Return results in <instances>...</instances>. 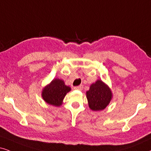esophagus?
<instances>
[{"label":"esophagus","mask_w":151,"mask_h":151,"mask_svg":"<svg viewBox=\"0 0 151 151\" xmlns=\"http://www.w3.org/2000/svg\"><path fill=\"white\" fill-rule=\"evenodd\" d=\"M83 86L82 85H80V86H75L74 87V89L75 90H79V91H81L82 89H83Z\"/></svg>","instance_id":"1"}]
</instances>
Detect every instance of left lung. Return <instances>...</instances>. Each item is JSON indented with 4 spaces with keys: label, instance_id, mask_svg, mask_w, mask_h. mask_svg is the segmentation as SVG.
<instances>
[{
    "label": "left lung",
    "instance_id": "8db88e82",
    "mask_svg": "<svg viewBox=\"0 0 151 151\" xmlns=\"http://www.w3.org/2000/svg\"><path fill=\"white\" fill-rule=\"evenodd\" d=\"M111 96L109 88L101 80L93 83L86 92L89 107L93 111H100L106 108L110 102Z\"/></svg>",
    "mask_w": 151,
    "mask_h": 151
}]
</instances>
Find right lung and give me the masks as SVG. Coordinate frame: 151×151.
Here are the masks:
<instances>
[{
	"instance_id": "1",
	"label": "right lung",
	"mask_w": 151,
	"mask_h": 151,
	"mask_svg": "<svg viewBox=\"0 0 151 151\" xmlns=\"http://www.w3.org/2000/svg\"><path fill=\"white\" fill-rule=\"evenodd\" d=\"M70 88L65 85L63 81L53 79L49 85L46 86L42 91V98L46 102L51 105L59 106L62 104L63 100Z\"/></svg>"
}]
</instances>
